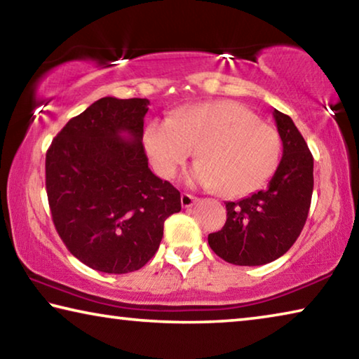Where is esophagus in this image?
I'll use <instances>...</instances> for the list:
<instances>
[{"mask_svg": "<svg viewBox=\"0 0 359 359\" xmlns=\"http://www.w3.org/2000/svg\"><path fill=\"white\" fill-rule=\"evenodd\" d=\"M198 201V198L196 196H193V194H190V193H182V196H180V203H182V208H185V209H188V208H191V205Z\"/></svg>", "mask_w": 359, "mask_h": 359, "instance_id": "esophagus-1", "label": "esophagus"}]
</instances>
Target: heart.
Masks as SVG:
<instances>
[{"label":"heart","mask_w":359,"mask_h":359,"mask_svg":"<svg viewBox=\"0 0 359 359\" xmlns=\"http://www.w3.org/2000/svg\"><path fill=\"white\" fill-rule=\"evenodd\" d=\"M144 145L155 172L171 179L196 151L190 179L226 198L258 191L274 175L282 155L276 126L236 101L180 109L145 128Z\"/></svg>","instance_id":"obj_1"}]
</instances>
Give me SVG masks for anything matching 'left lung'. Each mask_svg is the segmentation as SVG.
<instances>
[{
    "instance_id": "8db88e82",
    "label": "left lung",
    "mask_w": 359,
    "mask_h": 359,
    "mask_svg": "<svg viewBox=\"0 0 359 359\" xmlns=\"http://www.w3.org/2000/svg\"><path fill=\"white\" fill-rule=\"evenodd\" d=\"M283 144L277 171L264 190L226 203V222L209 234L218 257L238 266H261L287 253L306 224L313 191V156L288 115L274 109Z\"/></svg>"
}]
</instances>
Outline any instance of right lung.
<instances>
[{"mask_svg": "<svg viewBox=\"0 0 359 359\" xmlns=\"http://www.w3.org/2000/svg\"><path fill=\"white\" fill-rule=\"evenodd\" d=\"M145 98L106 96L71 118L46 155L52 220L68 250L107 274L141 269L156 253L180 191L150 171Z\"/></svg>", "mask_w": 359, "mask_h": 359, "instance_id": "add662e5", "label": "right lung"}]
</instances>
